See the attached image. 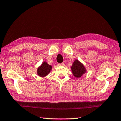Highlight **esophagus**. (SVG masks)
<instances>
[{"instance_id":"34e87169","label":"esophagus","mask_w":121,"mask_h":121,"mask_svg":"<svg viewBox=\"0 0 121 121\" xmlns=\"http://www.w3.org/2000/svg\"><path fill=\"white\" fill-rule=\"evenodd\" d=\"M59 66H64V65H65V64H64V63H61V64H59Z\"/></svg>"}]
</instances>
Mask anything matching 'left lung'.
<instances>
[{
	"instance_id": "obj_1",
	"label": "left lung",
	"mask_w": 121,
	"mask_h": 121,
	"mask_svg": "<svg viewBox=\"0 0 121 121\" xmlns=\"http://www.w3.org/2000/svg\"><path fill=\"white\" fill-rule=\"evenodd\" d=\"M71 69L74 76L78 78L81 77L82 75L85 74L86 72V69L83 65L78 60H75L71 67Z\"/></svg>"
}]
</instances>
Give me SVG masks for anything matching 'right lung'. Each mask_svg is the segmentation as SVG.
I'll list each match as a JSON object with an SVG mask.
<instances>
[{"mask_svg": "<svg viewBox=\"0 0 121 121\" xmlns=\"http://www.w3.org/2000/svg\"><path fill=\"white\" fill-rule=\"evenodd\" d=\"M52 67L47 64L46 62H43L37 70V74L39 76L45 77L51 72Z\"/></svg>", "mask_w": 121, "mask_h": 121, "instance_id": "right-lung-1", "label": "right lung"}]
</instances>
